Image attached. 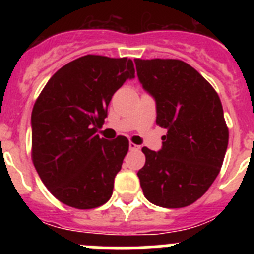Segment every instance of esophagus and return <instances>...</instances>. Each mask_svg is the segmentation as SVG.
I'll return each mask as SVG.
<instances>
[{
    "instance_id": "34e87169",
    "label": "esophagus",
    "mask_w": 254,
    "mask_h": 254,
    "mask_svg": "<svg viewBox=\"0 0 254 254\" xmlns=\"http://www.w3.org/2000/svg\"><path fill=\"white\" fill-rule=\"evenodd\" d=\"M129 150H131V151H134V150H140V146L133 142H129Z\"/></svg>"
}]
</instances>
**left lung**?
<instances>
[{
    "instance_id": "8db88e82",
    "label": "left lung",
    "mask_w": 254,
    "mask_h": 254,
    "mask_svg": "<svg viewBox=\"0 0 254 254\" xmlns=\"http://www.w3.org/2000/svg\"><path fill=\"white\" fill-rule=\"evenodd\" d=\"M142 87L156 103V123L168 132L138 170L142 192L160 207L190 206L206 193L223 165L229 129L223 105L202 75L179 60H134Z\"/></svg>"
}]
</instances>
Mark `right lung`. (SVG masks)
Instances as JSON below:
<instances>
[{"mask_svg": "<svg viewBox=\"0 0 254 254\" xmlns=\"http://www.w3.org/2000/svg\"><path fill=\"white\" fill-rule=\"evenodd\" d=\"M134 77L128 58L87 55L49 78L31 112V159L62 203L80 210L104 205L128 151V140L96 134L112 96Z\"/></svg>", "mask_w": 254, "mask_h": 254, "instance_id": "obj_1", "label": "right lung"}]
</instances>
